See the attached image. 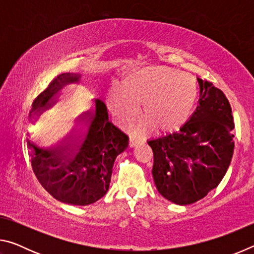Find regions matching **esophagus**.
Returning a JSON list of instances; mask_svg holds the SVG:
<instances>
[{"instance_id":"esophagus-1","label":"esophagus","mask_w":254,"mask_h":254,"mask_svg":"<svg viewBox=\"0 0 254 254\" xmlns=\"http://www.w3.org/2000/svg\"><path fill=\"white\" fill-rule=\"evenodd\" d=\"M139 143H140V139H137L136 136H133V135H131V136H130V139H128V145H130L131 148L135 147V145H137Z\"/></svg>"}]
</instances>
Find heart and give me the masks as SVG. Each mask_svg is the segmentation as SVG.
Listing matches in <instances>:
<instances>
[{"label": "heart", "mask_w": 254, "mask_h": 254, "mask_svg": "<svg viewBox=\"0 0 254 254\" xmlns=\"http://www.w3.org/2000/svg\"><path fill=\"white\" fill-rule=\"evenodd\" d=\"M198 97V84L188 72L167 65L133 68L124 76L120 91L111 89L106 106L118 126L127 127L137 115L157 132H173L190 117Z\"/></svg>", "instance_id": "1"}]
</instances>
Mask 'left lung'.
Wrapping results in <instances>:
<instances>
[{
	"instance_id": "8db88e82",
	"label": "left lung",
	"mask_w": 254,
	"mask_h": 254,
	"mask_svg": "<svg viewBox=\"0 0 254 254\" xmlns=\"http://www.w3.org/2000/svg\"><path fill=\"white\" fill-rule=\"evenodd\" d=\"M199 84L198 106L178 132L148 141L158 191L177 205L199 200L216 188L234 151L233 115L226 96L207 80Z\"/></svg>"
}]
</instances>
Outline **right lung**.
<instances>
[{"instance_id": "add662e5", "label": "right lung", "mask_w": 254, "mask_h": 254, "mask_svg": "<svg viewBox=\"0 0 254 254\" xmlns=\"http://www.w3.org/2000/svg\"><path fill=\"white\" fill-rule=\"evenodd\" d=\"M81 76L79 71H68L55 77L33 101L30 120L36 121L49 109L60 89L80 84ZM27 143L42 187L59 201L86 206L109 190L114 161L127 148L128 136L109 121L106 105L95 98L93 111L80 119L78 128L60 147H40L30 134Z\"/></svg>"}]
</instances>
